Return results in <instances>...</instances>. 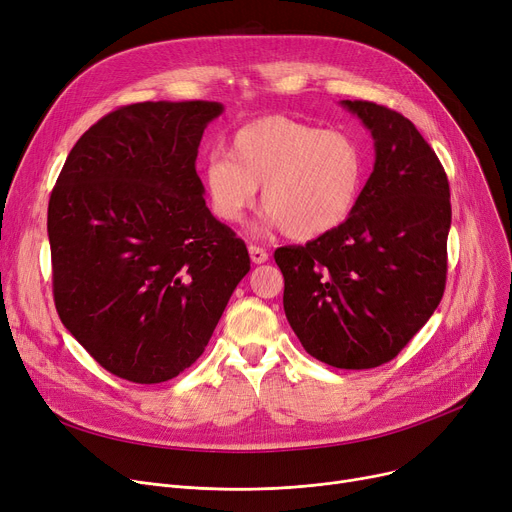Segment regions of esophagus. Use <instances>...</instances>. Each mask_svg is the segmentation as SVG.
Wrapping results in <instances>:
<instances>
[{
    "mask_svg": "<svg viewBox=\"0 0 512 512\" xmlns=\"http://www.w3.org/2000/svg\"><path fill=\"white\" fill-rule=\"evenodd\" d=\"M249 255H251V261H253V263H265L267 259H270V255H267V251L261 249V247H257V245H251V247H249Z\"/></svg>",
    "mask_w": 512,
    "mask_h": 512,
    "instance_id": "esophagus-1",
    "label": "esophagus"
}]
</instances>
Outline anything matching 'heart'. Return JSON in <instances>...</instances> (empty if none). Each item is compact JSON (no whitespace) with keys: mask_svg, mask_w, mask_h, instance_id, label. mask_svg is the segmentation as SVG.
<instances>
[{"mask_svg":"<svg viewBox=\"0 0 512 512\" xmlns=\"http://www.w3.org/2000/svg\"><path fill=\"white\" fill-rule=\"evenodd\" d=\"M365 176L367 153L353 134L288 116L238 128L228 155H211L201 174L209 209L220 222H240L261 186L267 222L294 240L340 228L359 205Z\"/></svg>","mask_w":512,"mask_h":512,"instance_id":"b5f03b06","label":"heart"}]
</instances>
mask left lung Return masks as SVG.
Segmentation results:
<instances>
[{"label": "left lung", "instance_id": "8db88e82", "mask_svg": "<svg viewBox=\"0 0 512 512\" xmlns=\"http://www.w3.org/2000/svg\"><path fill=\"white\" fill-rule=\"evenodd\" d=\"M371 130L375 164L357 209L305 247H280L284 311L305 351L338 369L392 361L442 301L450 188L415 124L373 101H342Z\"/></svg>", "mask_w": 512, "mask_h": 512}]
</instances>
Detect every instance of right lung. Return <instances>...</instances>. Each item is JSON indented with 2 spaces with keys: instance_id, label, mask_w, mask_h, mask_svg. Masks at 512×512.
<instances>
[{
  "instance_id": "obj_1",
  "label": "right lung",
  "mask_w": 512,
  "mask_h": 512,
  "mask_svg": "<svg viewBox=\"0 0 512 512\" xmlns=\"http://www.w3.org/2000/svg\"><path fill=\"white\" fill-rule=\"evenodd\" d=\"M222 112L215 101L118 107L76 141L51 191L58 315L122 380L159 384L191 367L251 270L195 168L203 130Z\"/></svg>"
}]
</instances>
